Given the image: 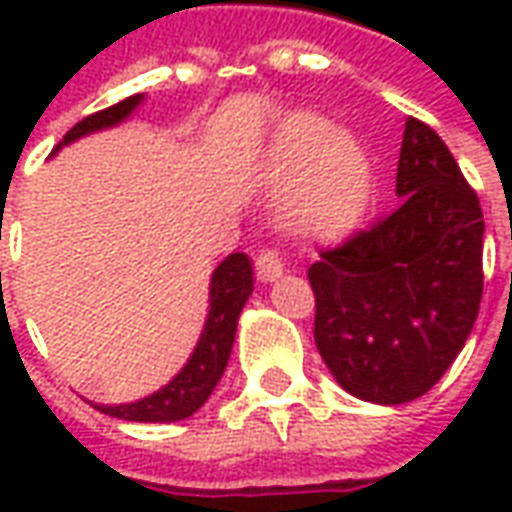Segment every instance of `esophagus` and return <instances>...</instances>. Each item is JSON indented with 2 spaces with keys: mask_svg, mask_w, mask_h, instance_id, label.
Instances as JSON below:
<instances>
[{
  "mask_svg": "<svg viewBox=\"0 0 512 512\" xmlns=\"http://www.w3.org/2000/svg\"><path fill=\"white\" fill-rule=\"evenodd\" d=\"M255 271L257 279L260 282H274V279L282 277V271H285V263H282V257L274 249H263L255 260Z\"/></svg>",
  "mask_w": 512,
  "mask_h": 512,
  "instance_id": "34e87169",
  "label": "esophagus"
}]
</instances>
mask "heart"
Here are the masks:
<instances>
[{"label": "heart", "instance_id": "b5f03b06", "mask_svg": "<svg viewBox=\"0 0 512 512\" xmlns=\"http://www.w3.org/2000/svg\"><path fill=\"white\" fill-rule=\"evenodd\" d=\"M268 180L285 189L282 219L288 227L318 238L351 233L373 197V167L362 145L312 115H293L277 128Z\"/></svg>", "mask_w": 512, "mask_h": 512}]
</instances>
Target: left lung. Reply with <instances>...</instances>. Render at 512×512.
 I'll return each mask as SVG.
<instances>
[{
	"instance_id": "obj_1",
	"label": "left lung",
	"mask_w": 512,
	"mask_h": 512,
	"mask_svg": "<svg viewBox=\"0 0 512 512\" xmlns=\"http://www.w3.org/2000/svg\"><path fill=\"white\" fill-rule=\"evenodd\" d=\"M397 208L312 263L315 345L367 403L425 395L461 354L483 299V208L441 136L408 117Z\"/></svg>"
}]
</instances>
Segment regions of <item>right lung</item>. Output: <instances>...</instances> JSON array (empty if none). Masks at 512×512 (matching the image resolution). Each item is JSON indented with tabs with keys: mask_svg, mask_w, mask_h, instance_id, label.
<instances>
[{
	"mask_svg": "<svg viewBox=\"0 0 512 512\" xmlns=\"http://www.w3.org/2000/svg\"><path fill=\"white\" fill-rule=\"evenodd\" d=\"M139 101H142V95H131L120 104L101 109L95 115H87L62 136L57 150L73 139H79V136L117 126L120 120H126L134 112ZM249 296H252V263L244 252H233V255L224 257L219 268L213 271L208 321H205V329L200 334V343L178 376L172 378L164 389H158L153 395L136 400V403L95 408L109 414V417L128 419V422H178V419L191 417L211 397L219 378H222L230 351H233L238 315L244 310Z\"/></svg>",
	"mask_w": 512,
	"mask_h": 512,
	"instance_id": "1",
	"label": "right lung"
}]
</instances>
